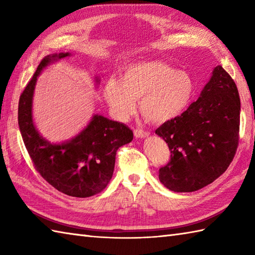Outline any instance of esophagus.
Segmentation results:
<instances>
[{
  "label": "esophagus",
  "instance_id": "1",
  "mask_svg": "<svg viewBox=\"0 0 255 255\" xmlns=\"http://www.w3.org/2000/svg\"><path fill=\"white\" fill-rule=\"evenodd\" d=\"M133 133H134V136H136L137 138H144V137H148L149 134H150L148 131L142 130V129H140V128L134 129Z\"/></svg>",
  "mask_w": 255,
  "mask_h": 255
}]
</instances>
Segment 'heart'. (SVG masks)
<instances>
[{"label": "heart", "instance_id": "heart-1", "mask_svg": "<svg viewBox=\"0 0 255 255\" xmlns=\"http://www.w3.org/2000/svg\"><path fill=\"white\" fill-rule=\"evenodd\" d=\"M196 85L188 73L161 61H141L125 68L121 82L107 81L104 99L113 113L125 119L139 108L147 121L162 124L180 116L195 94Z\"/></svg>", "mask_w": 255, "mask_h": 255}]
</instances>
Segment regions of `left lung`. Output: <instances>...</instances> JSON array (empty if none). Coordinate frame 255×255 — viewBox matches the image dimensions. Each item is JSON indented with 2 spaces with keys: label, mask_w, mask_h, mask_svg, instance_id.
Instances as JSON below:
<instances>
[{
  "label": "left lung",
  "mask_w": 255,
  "mask_h": 255,
  "mask_svg": "<svg viewBox=\"0 0 255 255\" xmlns=\"http://www.w3.org/2000/svg\"><path fill=\"white\" fill-rule=\"evenodd\" d=\"M240 97L235 81L217 66L198 100L155 133L171 150L159 180L173 192H195L228 169L239 142Z\"/></svg>",
  "instance_id": "8db88e82"
}]
</instances>
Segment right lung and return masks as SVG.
<instances>
[{
  "label": "right lung",
  "mask_w": 255,
  "mask_h": 255,
  "mask_svg": "<svg viewBox=\"0 0 255 255\" xmlns=\"http://www.w3.org/2000/svg\"><path fill=\"white\" fill-rule=\"evenodd\" d=\"M69 56V52L55 53L40 61L19 97L18 126L38 173L59 192L85 198L107 186L113 176L117 150L131 141L133 132L125 124L96 114L88 126L69 141L51 143L41 137L32 121L37 77L48 64ZM99 81L96 78L97 83Z\"/></svg>",
  "instance_id": "right-lung-1"
}]
</instances>
